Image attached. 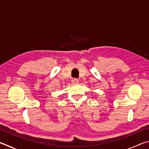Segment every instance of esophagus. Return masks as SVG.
Segmentation results:
<instances>
[{"label": "esophagus", "mask_w": 149, "mask_h": 149, "mask_svg": "<svg viewBox=\"0 0 149 149\" xmlns=\"http://www.w3.org/2000/svg\"><path fill=\"white\" fill-rule=\"evenodd\" d=\"M72 82L73 84H79V80H78L77 79H73L72 80Z\"/></svg>", "instance_id": "esophagus-1"}]
</instances>
